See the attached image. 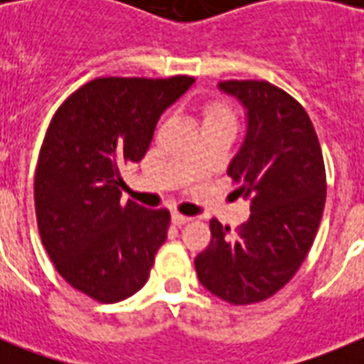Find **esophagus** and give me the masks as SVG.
<instances>
[{
  "mask_svg": "<svg viewBox=\"0 0 364 364\" xmlns=\"http://www.w3.org/2000/svg\"><path fill=\"white\" fill-rule=\"evenodd\" d=\"M191 221V217H187V215H181V213H171V223H173V225H177V227H181V225H187V223Z\"/></svg>",
  "mask_w": 364,
  "mask_h": 364,
  "instance_id": "obj_1",
  "label": "esophagus"
}]
</instances>
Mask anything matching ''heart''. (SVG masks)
<instances>
[{
	"label": "heart",
	"instance_id": "obj_1",
	"mask_svg": "<svg viewBox=\"0 0 364 364\" xmlns=\"http://www.w3.org/2000/svg\"><path fill=\"white\" fill-rule=\"evenodd\" d=\"M219 119H232V113L228 109L227 104L223 102H208L204 105V122L219 121Z\"/></svg>",
	"mask_w": 364,
	"mask_h": 364
}]
</instances>
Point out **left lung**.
Returning <instances> with one entry per match:
<instances>
[{
	"mask_svg": "<svg viewBox=\"0 0 364 364\" xmlns=\"http://www.w3.org/2000/svg\"><path fill=\"white\" fill-rule=\"evenodd\" d=\"M247 109V132L227 173L251 200L247 223L211 219V242L194 259L211 294L234 306L270 299L304 262L321 223L327 176L319 139L302 105L268 81H221Z\"/></svg>",
	"mask_w": 364,
	"mask_h": 364,
	"instance_id": "8db88e82",
	"label": "left lung"
}]
</instances>
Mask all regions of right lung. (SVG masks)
<instances>
[{"mask_svg":"<svg viewBox=\"0 0 364 364\" xmlns=\"http://www.w3.org/2000/svg\"><path fill=\"white\" fill-rule=\"evenodd\" d=\"M193 82L100 77L48 124L33 179L37 227L60 276L98 302L137 293L166 242L170 211L122 205L121 168L145 156L160 115Z\"/></svg>","mask_w":364,"mask_h":364,"instance_id":"add662e5","label":"right lung"}]
</instances>
